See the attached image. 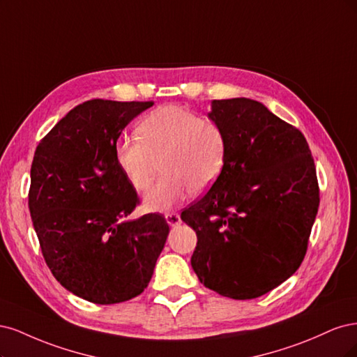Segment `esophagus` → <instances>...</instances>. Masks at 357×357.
I'll use <instances>...</instances> for the list:
<instances>
[{
  "label": "esophagus",
  "mask_w": 357,
  "mask_h": 357,
  "mask_svg": "<svg viewBox=\"0 0 357 357\" xmlns=\"http://www.w3.org/2000/svg\"><path fill=\"white\" fill-rule=\"evenodd\" d=\"M165 218L170 227H178L181 224V216L176 212H169L165 215Z\"/></svg>",
  "instance_id": "34e87169"
}]
</instances>
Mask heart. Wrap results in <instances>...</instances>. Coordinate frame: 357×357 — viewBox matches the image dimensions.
<instances>
[{"label":"heart","instance_id":"heart-1","mask_svg":"<svg viewBox=\"0 0 357 357\" xmlns=\"http://www.w3.org/2000/svg\"><path fill=\"white\" fill-rule=\"evenodd\" d=\"M141 139L120 137L117 166L136 191H146L160 172L166 175L146 194L151 211H169L191 192L209 190L225 163L227 142L220 124L178 105H163L141 121Z\"/></svg>","mask_w":357,"mask_h":357}]
</instances>
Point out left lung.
Wrapping results in <instances>:
<instances>
[{"label":"left lung","mask_w":357,"mask_h":357,"mask_svg":"<svg viewBox=\"0 0 357 357\" xmlns=\"http://www.w3.org/2000/svg\"><path fill=\"white\" fill-rule=\"evenodd\" d=\"M225 135L220 178L181 213L197 234L191 267L209 289L252 300L301 266L317 208L314 160L304 135L261 102L212 100Z\"/></svg>","instance_id":"1"}]
</instances>
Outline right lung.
I'll return each instance as SVG.
<instances>
[{
  "label": "right lung",
  "mask_w": 357,
  "mask_h": 357,
  "mask_svg": "<svg viewBox=\"0 0 357 357\" xmlns=\"http://www.w3.org/2000/svg\"><path fill=\"white\" fill-rule=\"evenodd\" d=\"M154 102L79 103L38 144L29 212L43 257L66 291L95 304L144 292L169 234L163 215L126 220L139 203L117 166L123 129Z\"/></svg>",
  "instance_id": "1"
}]
</instances>
